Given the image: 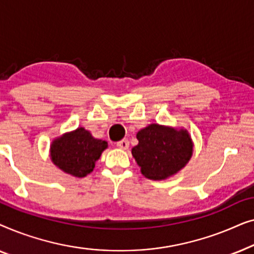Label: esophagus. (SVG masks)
<instances>
[{
  "label": "esophagus",
  "instance_id": "1",
  "mask_svg": "<svg viewBox=\"0 0 254 254\" xmlns=\"http://www.w3.org/2000/svg\"><path fill=\"white\" fill-rule=\"evenodd\" d=\"M117 147L120 149H128V147H129V141L127 138H124V140L117 142Z\"/></svg>",
  "mask_w": 254,
  "mask_h": 254
}]
</instances>
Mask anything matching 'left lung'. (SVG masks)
<instances>
[{
    "label": "left lung",
    "mask_w": 254,
    "mask_h": 254,
    "mask_svg": "<svg viewBox=\"0 0 254 254\" xmlns=\"http://www.w3.org/2000/svg\"><path fill=\"white\" fill-rule=\"evenodd\" d=\"M131 155L145 178L164 180L176 175L192 157L193 142L186 129L151 124L136 134Z\"/></svg>",
    "instance_id": "left-lung-1"
}]
</instances>
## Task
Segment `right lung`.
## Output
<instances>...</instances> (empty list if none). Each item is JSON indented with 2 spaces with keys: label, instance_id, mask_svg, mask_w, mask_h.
Segmentation results:
<instances>
[{
  "label": "right lung",
  "instance_id": "add662e5",
  "mask_svg": "<svg viewBox=\"0 0 254 254\" xmlns=\"http://www.w3.org/2000/svg\"><path fill=\"white\" fill-rule=\"evenodd\" d=\"M106 148V141L95 138L89 130L79 127L52 142L51 159L64 172L83 178L93 171Z\"/></svg>",
  "mask_w": 254,
  "mask_h": 254
}]
</instances>
